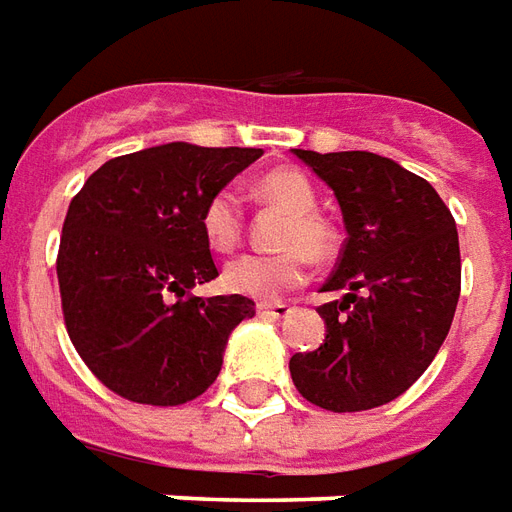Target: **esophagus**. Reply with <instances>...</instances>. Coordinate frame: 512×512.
<instances>
[{
  "mask_svg": "<svg viewBox=\"0 0 512 512\" xmlns=\"http://www.w3.org/2000/svg\"><path fill=\"white\" fill-rule=\"evenodd\" d=\"M256 313L261 319H286L292 313V305H286V302H259Z\"/></svg>",
  "mask_w": 512,
  "mask_h": 512,
  "instance_id": "1",
  "label": "esophagus"
}]
</instances>
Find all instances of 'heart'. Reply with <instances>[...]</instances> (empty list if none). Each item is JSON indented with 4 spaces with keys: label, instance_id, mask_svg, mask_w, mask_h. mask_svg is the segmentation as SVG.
<instances>
[{
    "label": "heart",
    "instance_id": "b5f03b06",
    "mask_svg": "<svg viewBox=\"0 0 512 512\" xmlns=\"http://www.w3.org/2000/svg\"><path fill=\"white\" fill-rule=\"evenodd\" d=\"M259 196L272 207H281L292 215V223L283 234L286 253H245L223 267V286L234 294L253 300H275L283 292L305 281V267L313 259H324L333 248V229L316 212L319 196L313 182L297 169H275L256 182ZM201 231L212 251H234L245 231V210L240 193L234 188H220L212 193L201 210Z\"/></svg>",
    "mask_w": 512,
    "mask_h": 512
}]
</instances>
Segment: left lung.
<instances>
[{
    "label": "left lung",
    "mask_w": 512,
    "mask_h": 512,
    "mask_svg": "<svg viewBox=\"0 0 512 512\" xmlns=\"http://www.w3.org/2000/svg\"><path fill=\"white\" fill-rule=\"evenodd\" d=\"M294 155L333 188L346 242L322 292L327 335L289 360L294 387L327 412H363L406 393L445 343L461 294L458 231L423 177L374 152Z\"/></svg>",
    "instance_id": "8db88e82"
}]
</instances>
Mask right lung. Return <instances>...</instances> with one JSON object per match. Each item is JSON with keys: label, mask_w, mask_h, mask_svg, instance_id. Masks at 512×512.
<instances>
[{"label": "right lung", "mask_w": 512, "mask_h": 512, "mask_svg": "<svg viewBox=\"0 0 512 512\" xmlns=\"http://www.w3.org/2000/svg\"><path fill=\"white\" fill-rule=\"evenodd\" d=\"M253 147L171 141L103 163L67 207L57 278L70 341L111 393L136 404L193 401L220 374L242 294L193 297L218 278L201 210Z\"/></svg>", "instance_id": "right-lung-1"}]
</instances>
